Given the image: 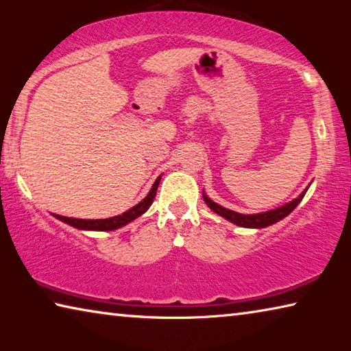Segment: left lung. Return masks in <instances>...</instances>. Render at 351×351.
<instances>
[{
	"mask_svg": "<svg viewBox=\"0 0 351 351\" xmlns=\"http://www.w3.org/2000/svg\"><path fill=\"white\" fill-rule=\"evenodd\" d=\"M308 187L299 195V197L294 198L293 201H289V203H287V204L276 207V209H272V210H266V212H260V213H247V215H245V213H239L235 210H230V209H226V207L219 206L218 203H215V201H212L209 197H207L204 190H203V198H204V203L209 206V209L215 212L217 215L226 218L228 221L240 226V228L261 229V228H268V226H271V224H276L277 221H280V219H283L285 217H288L289 213L293 212L297 206H299L302 198L305 197Z\"/></svg>",
	"mask_w": 351,
	"mask_h": 351,
	"instance_id": "left-lung-1",
	"label": "left lung"
}]
</instances>
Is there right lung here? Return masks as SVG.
Segmentation results:
<instances>
[{
	"mask_svg": "<svg viewBox=\"0 0 351 351\" xmlns=\"http://www.w3.org/2000/svg\"><path fill=\"white\" fill-rule=\"evenodd\" d=\"M159 181H161V176L156 178V181L153 182V186L150 189V192L147 193V197L133 206L132 209H128L127 212H123L122 215H116L111 218H105V219H80V218H68V217H62L57 215V213H52L57 219L66 223L69 226H73L75 229L80 230H116L119 228H123V226L132 223L133 219L139 218L142 213H145L148 210V207L153 204V199L156 197V190L159 186Z\"/></svg>",
	"mask_w": 351,
	"mask_h": 351,
	"instance_id": "add662e5",
	"label": "right lung"
}]
</instances>
